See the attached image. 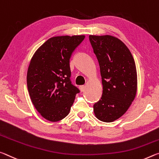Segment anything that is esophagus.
Listing matches in <instances>:
<instances>
[{
  "instance_id": "34e87169",
  "label": "esophagus",
  "mask_w": 159,
  "mask_h": 159,
  "mask_svg": "<svg viewBox=\"0 0 159 159\" xmlns=\"http://www.w3.org/2000/svg\"><path fill=\"white\" fill-rule=\"evenodd\" d=\"M85 89H86V87H85L84 85H81V86H80V91H81L82 92H84V91H85Z\"/></svg>"
}]
</instances>
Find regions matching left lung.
I'll return each instance as SVG.
<instances>
[{"mask_svg": "<svg viewBox=\"0 0 159 159\" xmlns=\"http://www.w3.org/2000/svg\"><path fill=\"white\" fill-rule=\"evenodd\" d=\"M98 61L103 85L93 112L101 121L111 123L125 114L136 96L137 75L134 60L125 44L110 35H89Z\"/></svg>", "mask_w": 159, "mask_h": 159, "instance_id": "obj_1", "label": "left lung"}]
</instances>
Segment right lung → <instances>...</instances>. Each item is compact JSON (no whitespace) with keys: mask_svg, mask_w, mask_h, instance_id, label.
<instances>
[{"mask_svg":"<svg viewBox=\"0 0 159 159\" xmlns=\"http://www.w3.org/2000/svg\"><path fill=\"white\" fill-rule=\"evenodd\" d=\"M85 36H60L49 39L34 54L27 83L30 98L44 118L59 121L68 115L80 92L70 81V58Z\"/></svg>","mask_w":159,"mask_h":159,"instance_id":"obj_1","label":"right lung"}]
</instances>
